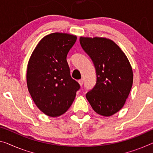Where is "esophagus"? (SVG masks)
<instances>
[{"mask_svg": "<svg viewBox=\"0 0 153 153\" xmlns=\"http://www.w3.org/2000/svg\"><path fill=\"white\" fill-rule=\"evenodd\" d=\"M79 85H82L83 84V79H80V80H79Z\"/></svg>", "mask_w": 153, "mask_h": 153, "instance_id": "1", "label": "esophagus"}]
</instances>
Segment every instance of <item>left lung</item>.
I'll return each mask as SVG.
<instances>
[{"mask_svg":"<svg viewBox=\"0 0 153 153\" xmlns=\"http://www.w3.org/2000/svg\"><path fill=\"white\" fill-rule=\"evenodd\" d=\"M96 72V83L86 94L92 109L102 116H111L123 107L133 85L132 68L125 54L109 39L80 37Z\"/></svg>","mask_w":153,"mask_h":153,"instance_id":"1","label":"left lung"}]
</instances>
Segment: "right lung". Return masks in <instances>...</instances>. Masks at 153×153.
I'll use <instances>...</instances> for the list:
<instances>
[{"mask_svg": "<svg viewBox=\"0 0 153 153\" xmlns=\"http://www.w3.org/2000/svg\"><path fill=\"white\" fill-rule=\"evenodd\" d=\"M76 36L54 33L42 38L29 59L27 70L28 90L39 109L50 117L68 111L80 89L72 79L66 57Z\"/></svg>", "mask_w": 153, "mask_h": 153, "instance_id": "1", "label": "right lung"}]
</instances>
